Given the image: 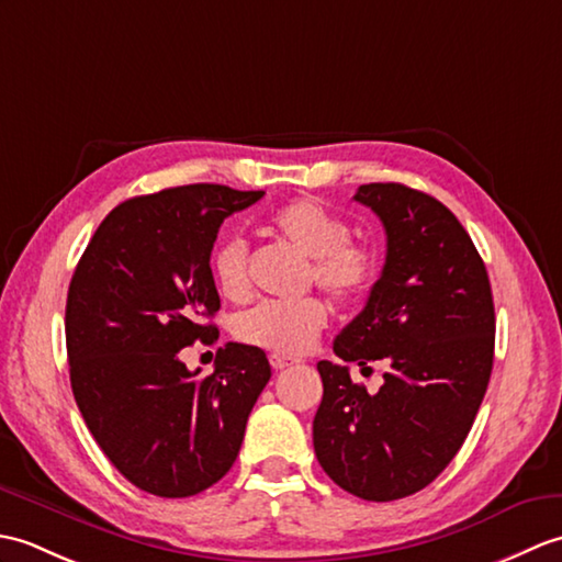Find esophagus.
Listing matches in <instances>:
<instances>
[{
  "instance_id": "obj_1",
  "label": "esophagus",
  "mask_w": 562,
  "mask_h": 562,
  "mask_svg": "<svg viewBox=\"0 0 562 562\" xmlns=\"http://www.w3.org/2000/svg\"><path fill=\"white\" fill-rule=\"evenodd\" d=\"M292 364H296V360H290V357H282V355H270V367L274 372H282V369H288Z\"/></svg>"
}]
</instances>
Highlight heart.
Listing matches in <instances>:
<instances>
[{
	"instance_id": "obj_1",
	"label": "heart",
	"mask_w": 562,
	"mask_h": 562,
	"mask_svg": "<svg viewBox=\"0 0 562 562\" xmlns=\"http://www.w3.org/2000/svg\"><path fill=\"white\" fill-rule=\"evenodd\" d=\"M270 232L300 250L308 262V280L340 304H355L379 278V254L350 241V226L324 202L292 200L270 214ZM212 274L224 296L241 300L248 292V246L241 236H226L212 254ZM328 324V306L306 296L300 302H260L236 318V338L272 355L306 352Z\"/></svg>"
}]
</instances>
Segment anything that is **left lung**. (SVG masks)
Listing matches in <instances>:
<instances>
[{"mask_svg":"<svg viewBox=\"0 0 562 562\" xmlns=\"http://www.w3.org/2000/svg\"><path fill=\"white\" fill-rule=\"evenodd\" d=\"M355 200L384 224L386 262L333 352L391 369L367 393L345 364L318 362L314 451L342 491L391 503L432 483L471 432L493 372L495 306L483 258L439 200L401 183L360 186Z\"/></svg>","mask_w":562,"mask_h":562,"instance_id":"obj_1","label":"left lung"}]
</instances>
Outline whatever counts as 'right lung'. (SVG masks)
<instances>
[{"mask_svg": "<svg viewBox=\"0 0 562 562\" xmlns=\"http://www.w3.org/2000/svg\"><path fill=\"white\" fill-rule=\"evenodd\" d=\"M262 190L195 183L121 202L71 274L69 381L89 432L139 491L190 497L224 479L270 381L260 348L226 342L200 379L181 350L217 340L210 256L222 222Z\"/></svg>", "mask_w": 562, "mask_h": 562, "instance_id": "right-lung-1", "label": "right lung"}]
</instances>
